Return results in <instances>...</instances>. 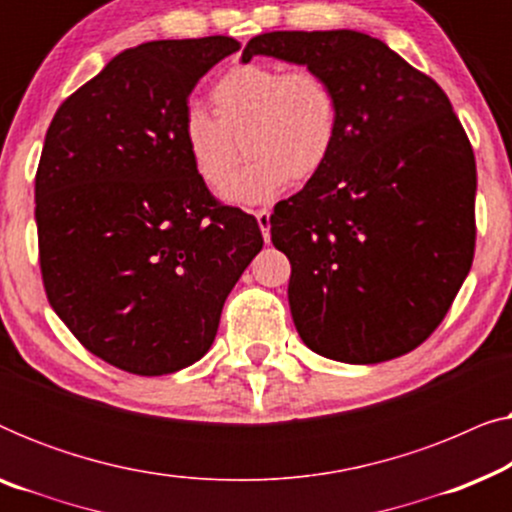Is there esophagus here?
Wrapping results in <instances>:
<instances>
[{"mask_svg": "<svg viewBox=\"0 0 512 512\" xmlns=\"http://www.w3.org/2000/svg\"><path fill=\"white\" fill-rule=\"evenodd\" d=\"M256 221H258V228H261V233H263V240L268 242L270 240V212L268 209H258Z\"/></svg>", "mask_w": 512, "mask_h": 512, "instance_id": "34e87169", "label": "esophagus"}]
</instances>
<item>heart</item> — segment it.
I'll return each instance as SVG.
<instances>
[{
  "mask_svg": "<svg viewBox=\"0 0 512 512\" xmlns=\"http://www.w3.org/2000/svg\"><path fill=\"white\" fill-rule=\"evenodd\" d=\"M214 116L191 107L181 142L193 170L221 188L240 160L249 163L226 188L233 202H265L289 181L305 184L333 158L340 139V102L326 76L307 67L247 62L228 69L212 88Z\"/></svg>",
  "mask_w": 512,
  "mask_h": 512,
  "instance_id": "heart-1",
  "label": "heart"
}]
</instances>
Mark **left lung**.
Masks as SVG:
<instances>
[{"label": "left lung", "mask_w": 512, "mask_h": 512, "mask_svg": "<svg viewBox=\"0 0 512 512\" xmlns=\"http://www.w3.org/2000/svg\"><path fill=\"white\" fill-rule=\"evenodd\" d=\"M254 55L307 65L340 102L333 158L270 216L298 335L342 363L412 352L445 319L475 251V158L450 100L363 32L258 34L242 60Z\"/></svg>", "instance_id": "obj_1"}]
</instances>
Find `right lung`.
Returning a JSON list of instances; mask_svg holds the SVG:
<instances>
[{"label":"right lung","instance_id":"obj_1","mask_svg":"<svg viewBox=\"0 0 512 512\" xmlns=\"http://www.w3.org/2000/svg\"><path fill=\"white\" fill-rule=\"evenodd\" d=\"M235 51L230 37L128 48L48 125L34 179L48 303L88 352L128 373L202 359L263 249L254 216L209 193L181 142L195 83Z\"/></svg>","mask_w":512,"mask_h":512}]
</instances>
